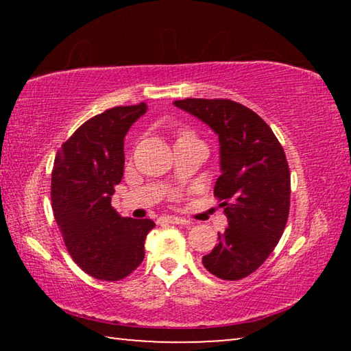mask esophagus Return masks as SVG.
<instances>
[{
    "instance_id": "obj_1",
    "label": "esophagus",
    "mask_w": 351,
    "mask_h": 351,
    "mask_svg": "<svg viewBox=\"0 0 351 351\" xmlns=\"http://www.w3.org/2000/svg\"><path fill=\"white\" fill-rule=\"evenodd\" d=\"M161 223L165 224H189V221L186 218H181V217H173V215H167V217H161Z\"/></svg>"
}]
</instances>
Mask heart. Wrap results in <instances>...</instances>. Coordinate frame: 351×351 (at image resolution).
<instances>
[{"mask_svg":"<svg viewBox=\"0 0 351 351\" xmlns=\"http://www.w3.org/2000/svg\"><path fill=\"white\" fill-rule=\"evenodd\" d=\"M180 141H197V136H195L192 132H189V130H181V132L178 133L176 142Z\"/></svg>","mask_w":351,"mask_h":351,"instance_id":"heart-1","label":"heart"}]
</instances>
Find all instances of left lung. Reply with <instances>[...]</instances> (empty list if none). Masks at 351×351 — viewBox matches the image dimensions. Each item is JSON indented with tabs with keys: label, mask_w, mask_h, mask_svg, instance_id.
I'll return each instance as SVG.
<instances>
[{
	"label": "left lung",
	"mask_w": 351,
	"mask_h": 351,
	"mask_svg": "<svg viewBox=\"0 0 351 351\" xmlns=\"http://www.w3.org/2000/svg\"><path fill=\"white\" fill-rule=\"evenodd\" d=\"M218 134L221 175L213 195L229 226L203 257L204 268L223 280L257 271L274 251L289 215L291 175L280 142L268 123L229 99L173 102Z\"/></svg>",
	"instance_id": "left-lung-1"
}]
</instances>
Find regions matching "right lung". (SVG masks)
<instances>
[{"mask_svg":"<svg viewBox=\"0 0 351 351\" xmlns=\"http://www.w3.org/2000/svg\"><path fill=\"white\" fill-rule=\"evenodd\" d=\"M147 105L114 106L86 121L57 152L51 199L64 246L80 268L106 282L122 280L144 260L152 219L123 218L111 197L123 175V138Z\"/></svg>","mask_w":351,"mask_h":351,"instance_id":"obj_1","label":"right lung"}]
</instances>
